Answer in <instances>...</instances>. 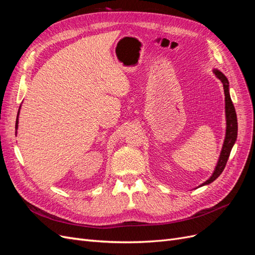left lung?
<instances>
[{
  "label": "left lung",
  "instance_id": "8db88e82",
  "mask_svg": "<svg viewBox=\"0 0 255 255\" xmlns=\"http://www.w3.org/2000/svg\"><path fill=\"white\" fill-rule=\"evenodd\" d=\"M215 75L221 81L223 85V89H225V96H226V118H227V130H226V138H225V142H223L222 145V150L220 153V156L218 159L217 166H216L214 173L212 176L205 181L202 185H200V187L204 186V185L211 184L214 182L217 177L222 173L223 169H225L227 161L229 159L231 150H232L233 145L236 141L237 138V117H236V112L234 109V105L232 103V100H231L230 97V91H229V81L226 78V75L222 72H220L217 69L214 70Z\"/></svg>",
  "mask_w": 255,
  "mask_h": 255
}]
</instances>
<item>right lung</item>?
<instances>
[{
  "mask_svg": "<svg viewBox=\"0 0 255 255\" xmlns=\"http://www.w3.org/2000/svg\"><path fill=\"white\" fill-rule=\"evenodd\" d=\"M19 112H20V109H19ZM19 112H18V115H17V121H16V129L18 128V117H19Z\"/></svg>",
  "mask_w": 255,
  "mask_h": 255,
  "instance_id": "add662e5",
  "label": "right lung"
}]
</instances>
